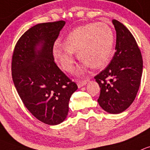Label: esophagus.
I'll use <instances>...</instances> for the list:
<instances>
[{
	"instance_id": "34e87169",
	"label": "esophagus",
	"mask_w": 150,
	"mask_h": 150,
	"mask_svg": "<svg viewBox=\"0 0 150 150\" xmlns=\"http://www.w3.org/2000/svg\"><path fill=\"white\" fill-rule=\"evenodd\" d=\"M86 83H87V81H77V85H78L79 88H81V86H84V85H86Z\"/></svg>"
}]
</instances>
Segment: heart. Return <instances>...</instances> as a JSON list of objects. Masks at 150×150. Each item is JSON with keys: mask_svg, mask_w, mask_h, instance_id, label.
Masks as SVG:
<instances>
[{"mask_svg": "<svg viewBox=\"0 0 150 150\" xmlns=\"http://www.w3.org/2000/svg\"><path fill=\"white\" fill-rule=\"evenodd\" d=\"M114 43L113 31L104 22L89 23L75 28L64 39V47L55 44L52 54L64 71L74 69L76 53L82 61L76 74L81 75L89 66L94 69L103 67L112 55Z\"/></svg>", "mask_w": 150, "mask_h": 150, "instance_id": "heart-1", "label": "heart"}]
</instances>
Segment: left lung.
Returning <instances> with one entry per match:
<instances>
[{"instance_id":"left-lung-1","label":"left lung","mask_w":150,"mask_h":150,"mask_svg":"<svg viewBox=\"0 0 150 150\" xmlns=\"http://www.w3.org/2000/svg\"><path fill=\"white\" fill-rule=\"evenodd\" d=\"M116 32L115 52L110 63L95 79L100 94L98 102L106 112L118 114L135 99L142 75L141 51L134 36L123 24L112 21Z\"/></svg>"}]
</instances>
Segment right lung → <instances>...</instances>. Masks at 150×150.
Here are the masks:
<instances>
[{"label":"right lung","mask_w":150,"mask_h":150,"mask_svg":"<svg viewBox=\"0 0 150 150\" xmlns=\"http://www.w3.org/2000/svg\"><path fill=\"white\" fill-rule=\"evenodd\" d=\"M64 21L38 24L19 38L12 57L13 84L28 110L39 121L58 125L66 118L78 89L54 61L52 49Z\"/></svg>","instance_id":"right-lung-1"}]
</instances>
